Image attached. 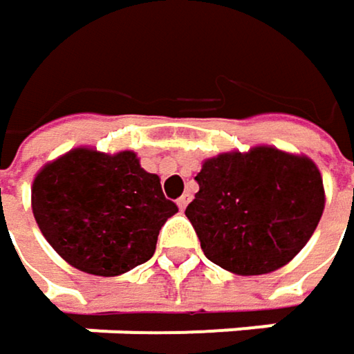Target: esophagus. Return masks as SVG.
I'll list each match as a JSON object with an SVG mask.
<instances>
[{"mask_svg":"<svg viewBox=\"0 0 354 354\" xmlns=\"http://www.w3.org/2000/svg\"><path fill=\"white\" fill-rule=\"evenodd\" d=\"M188 203H190V194H182V196H180V198H178V209L180 210H184L186 209V207H188Z\"/></svg>","mask_w":354,"mask_h":354,"instance_id":"1","label":"esophagus"}]
</instances>
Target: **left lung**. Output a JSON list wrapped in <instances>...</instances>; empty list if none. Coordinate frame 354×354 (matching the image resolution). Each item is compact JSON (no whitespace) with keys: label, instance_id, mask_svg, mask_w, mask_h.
<instances>
[{"label":"left lung","instance_id":"1","mask_svg":"<svg viewBox=\"0 0 354 354\" xmlns=\"http://www.w3.org/2000/svg\"><path fill=\"white\" fill-rule=\"evenodd\" d=\"M198 192L186 207L212 263L261 275L290 263L316 231L324 184L308 156L255 145L203 162Z\"/></svg>","mask_w":354,"mask_h":354}]
</instances>
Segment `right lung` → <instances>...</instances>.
Masks as SVG:
<instances>
[{"instance_id":"right-lung-1","label":"right lung","mask_w":354,"mask_h":354,"mask_svg":"<svg viewBox=\"0 0 354 354\" xmlns=\"http://www.w3.org/2000/svg\"><path fill=\"white\" fill-rule=\"evenodd\" d=\"M32 212L66 263L113 277L153 255L160 229L178 207L136 151L75 147L36 174Z\"/></svg>"}]
</instances>
